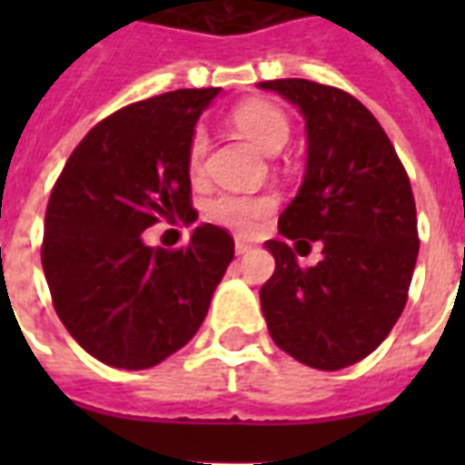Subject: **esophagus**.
Returning <instances> with one entry per match:
<instances>
[{
  "instance_id": "1",
  "label": "esophagus",
  "mask_w": 465,
  "mask_h": 465,
  "mask_svg": "<svg viewBox=\"0 0 465 465\" xmlns=\"http://www.w3.org/2000/svg\"><path fill=\"white\" fill-rule=\"evenodd\" d=\"M233 248H236V255H243L253 251V243H248L246 239H236L233 241Z\"/></svg>"
}]
</instances>
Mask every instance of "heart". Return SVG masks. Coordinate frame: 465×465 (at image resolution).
<instances>
[{
  "label": "heart",
  "instance_id": "heart-1",
  "mask_svg": "<svg viewBox=\"0 0 465 465\" xmlns=\"http://www.w3.org/2000/svg\"><path fill=\"white\" fill-rule=\"evenodd\" d=\"M232 120L239 133L246 134L248 140L268 154L280 152L290 140L292 123L287 113L268 101H248V104L236 105ZM207 154H210V134L203 125H195L188 137V147H185V166H188L190 178H200L204 173ZM275 207L277 197L272 193L224 190V193L210 197L204 214L214 224L229 226L233 232H251Z\"/></svg>",
  "mask_w": 465,
  "mask_h": 465
}]
</instances>
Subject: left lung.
Segmentation results:
<instances>
[{"label":"left lung","instance_id":"obj_1","mask_svg":"<svg viewBox=\"0 0 465 465\" xmlns=\"http://www.w3.org/2000/svg\"><path fill=\"white\" fill-rule=\"evenodd\" d=\"M306 120L309 161L299 195L280 214L284 239L323 243V261L302 268L287 241H268L275 272L261 304L275 345L306 367L335 371L371 354L408 302L418 261L411 178L379 120L352 94L275 79Z\"/></svg>","mask_w":465,"mask_h":465}]
</instances>
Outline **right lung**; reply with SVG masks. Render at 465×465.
Listing matches in <instances>:
<instances>
[{
    "label": "right lung",
    "instance_id": "1",
    "mask_svg": "<svg viewBox=\"0 0 465 465\" xmlns=\"http://www.w3.org/2000/svg\"><path fill=\"white\" fill-rule=\"evenodd\" d=\"M217 86L178 89L91 127L53 185L40 261L57 316L104 364L149 369L181 350L233 258L232 233L197 226L183 248L144 246L161 219L193 222L185 147Z\"/></svg>",
    "mask_w": 465,
    "mask_h": 465
}]
</instances>
